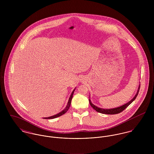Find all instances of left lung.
<instances>
[{"instance_id":"obj_1","label":"left lung","mask_w":154,"mask_h":154,"mask_svg":"<svg viewBox=\"0 0 154 154\" xmlns=\"http://www.w3.org/2000/svg\"><path fill=\"white\" fill-rule=\"evenodd\" d=\"M139 89H140V86L138 88V90H137V92L136 95L134 96V97L132 99L131 101H130L129 103H128L127 104H125V105H123L122 106H120V107H117V108H115V109H103L98 108V107H96L95 106H94L93 104H92V103L91 102L90 100H89V104H90L91 106L94 110H96L98 112H100V113H102V114H119V113L122 112L125 109H126L132 103V102L136 99V97L138 95V93H139Z\"/></svg>"}]
</instances>
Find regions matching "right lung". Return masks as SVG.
<instances>
[{"label":"right lung","instance_id":"obj_1","mask_svg":"<svg viewBox=\"0 0 154 154\" xmlns=\"http://www.w3.org/2000/svg\"><path fill=\"white\" fill-rule=\"evenodd\" d=\"M74 91H75V89H74V90L73 91V92H72V94H71V95H70V98H69V99L67 105V106H66V107L65 108V110H63L62 111H61L60 112H59V114H56V115H54V116H51V117H45V118H44V119H54V118L58 117H59V116H62V115L64 114L65 113H66V112L67 111V110H69V109L70 106L71 101H72V97H73V94Z\"/></svg>","mask_w":154,"mask_h":154}]
</instances>
